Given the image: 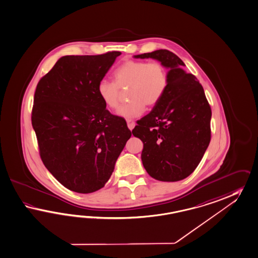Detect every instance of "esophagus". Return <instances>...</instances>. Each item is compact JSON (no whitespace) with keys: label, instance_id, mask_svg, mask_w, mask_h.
I'll return each instance as SVG.
<instances>
[{"label":"esophagus","instance_id":"obj_1","mask_svg":"<svg viewBox=\"0 0 258 258\" xmlns=\"http://www.w3.org/2000/svg\"><path fill=\"white\" fill-rule=\"evenodd\" d=\"M135 125H136V123H135V121H134V120H132V119H127V126H128L129 130H131V131H132Z\"/></svg>","mask_w":258,"mask_h":258}]
</instances>
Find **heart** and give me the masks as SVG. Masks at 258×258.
Returning <instances> with one entry per match:
<instances>
[{
	"mask_svg": "<svg viewBox=\"0 0 258 258\" xmlns=\"http://www.w3.org/2000/svg\"><path fill=\"white\" fill-rule=\"evenodd\" d=\"M114 81L100 80L97 94L109 110L118 108L120 90L127 88L128 102L117 114L125 119L141 116L145 106H154L162 99L168 85V72L159 61L126 60L113 74Z\"/></svg>",
	"mask_w": 258,
	"mask_h": 258,
	"instance_id": "heart-1",
	"label": "heart"
}]
</instances>
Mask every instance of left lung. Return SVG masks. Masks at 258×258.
I'll return each instance as SVG.
<instances>
[{
	"label": "left lung",
	"instance_id": "1",
	"mask_svg": "<svg viewBox=\"0 0 258 258\" xmlns=\"http://www.w3.org/2000/svg\"><path fill=\"white\" fill-rule=\"evenodd\" d=\"M157 59L168 70L165 94L152 111L138 120L133 135L143 142L141 160L148 174L161 181L191 175L211 141L212 109L198 79L166 49L135 55Z\"/></svg>",
	"mask_w": 258,
	"mask_h": 258
}]
</instances>
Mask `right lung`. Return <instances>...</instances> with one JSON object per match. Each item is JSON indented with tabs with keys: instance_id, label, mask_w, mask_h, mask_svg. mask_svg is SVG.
Returning a JSON list of instances; mask_svg holds the SVG:
<instances>
[{
	"instance_id": "1",
	"label": "right lung",
	"mask_w": 258,
	"mask_h": 258,
	"mask_svg": "<svg viewBox=\"0 0 258 258\" xmlns=\"http://www.w3.org/2000/svg\"><path fill=\"white\" fill-rule=\"evenodd\" d=\"M121 53L63 56L40 80L32 124L41 159L59 183L90 194L103 188L132 133L97 94Z\"/></svg>"
}]
</instances>
